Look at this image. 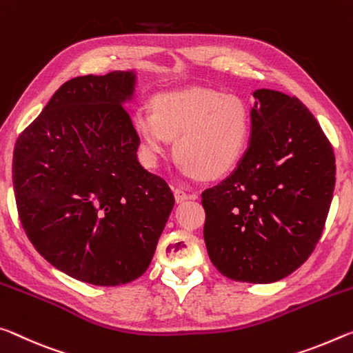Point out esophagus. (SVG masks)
Returning a JSON list of instances; mask_svg holds the SVG:
<instances>
[{
    "label": "esophagus",
    "instance_id": "34e87169",
    "mask_svg": "<svg viewBox=\"0 0 353 353\" xmlns=\"http://www.w3.org/2000/svg\"><path fill=\"white\" fill-rule=\"evenodd\" d=\"M173 195H175L176 203H181V201L188 200V199H194V195H189V194L186 192V190H183V189H180V188L173 189Z\"/></svg>",
    "mask_w": 353,
    "mask_h": 353
}]
</instances>
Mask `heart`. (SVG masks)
<instances>
[{
	"label": "heart",
	"instance_id": "obj_1",
	"mask_svg": "<svg viewBox=\"0 0 353 353\" xmlns=\"http://www.w3.org/2000/svg\"><path fill=\"white\" fill-rule=\"evenodd\" d=\"M132 125L150 164L165 153L169 139H175L173 154L184 172L212 180L241 161L252 119L238 95L194 88L156 95L152 112L137 109Z\"/></svg>",
	"mask_w": 353,
	"mask_h": 353
}]
</instances>
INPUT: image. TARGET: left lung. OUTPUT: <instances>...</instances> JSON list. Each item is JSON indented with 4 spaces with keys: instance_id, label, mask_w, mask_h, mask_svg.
Listing matches in <instances>:
<instances>
[{
    "instance_id": "left-lung-1",
    "label": "left lung",
    "mask_w": 353,
    "mask_h": 353,
    "mask_svg": "<svg viewBox=\"0 0 353 353\" xmlns=\"http://www.w3.org/2000/svg\"><path fill=\"white\" fill-rule=\"evenodd\" d=\"M247 152L201 194L211 263L236 281L274 283L313 253L330 210L333 147L308 108L270 89L253 92Z\"/></svg>"
}]
</instances>
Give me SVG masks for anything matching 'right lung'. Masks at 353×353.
Returning a JSON list of instances; mask_svg holds the SVG:
<instances>
[{
  "instance_id": "right-lung-1",
  "label": "right lung",
  "mask_w": 353,
  "mask_h": 353,
  "mask_svg": "<svg viewBox=\"0 0 353 353\" xmlns=\"http://www.w3.org/2000/svg\"><path fill=\"white\" fill-rule=\"evenodd\" d=\"M134 72L78 77L17 139L12 180L31 244L72 279L119 286L148 269L175 199L137 161Z\"/></svg>"
}]
</instances>
